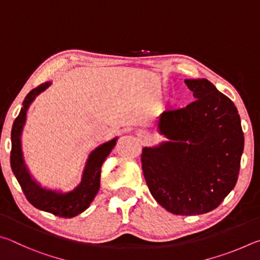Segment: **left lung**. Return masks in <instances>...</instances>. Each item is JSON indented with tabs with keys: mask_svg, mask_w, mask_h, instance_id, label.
Listing matches in <instances>:
<instances>
[{
	"mask_svg": "<svg viewBox=\"0 0 260 260\" xmlns=\"http://www.w3.org/2000/svg\"><path fill=\"white\" fill-rule=\"evenodd\" d=\"M196 100L166 109L157 128L164 141L143 148L141 161L149 190L171 213H208L235 187L244 148L235 104L206 79H186Z\"/></svg>",
	"mask_w": 260,
	"mask_h": 260,
	"instance_id": "1",
	"label": "left lung"
}]
</instances>
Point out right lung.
Listing matches in <instances>:
<instances>
[{"instance_id": "add662e5", "label": "right lung", "mask_w": 260, "mask_h": 260, "mask_svg": "<svg viewBox=\"0 0 260 260\" xmlns=\"http://www.w3.org/2000/svg\"><path fill=\"white\" fill-rule=\"evenodd\" d=\"M50 85V81L41 83L40 86L30 90L25 98L23 108H21L18 117L16 118L11 129L10 164L12 172H14L16 179L18 180L26 199L30 204L39 210L52 213L57 217L72 218L88 209V206L90 205L96 193L100 190L101 167H102L105 158L109 156V153L116 146L117 138L101 144L100 147L90 152L85 170H83L81 182L73 190L60 192L43 188L28 172L24 160L23 150H21L20 136L26 121V113H27L30 103Z\"/></svg>"}]
</instances>
